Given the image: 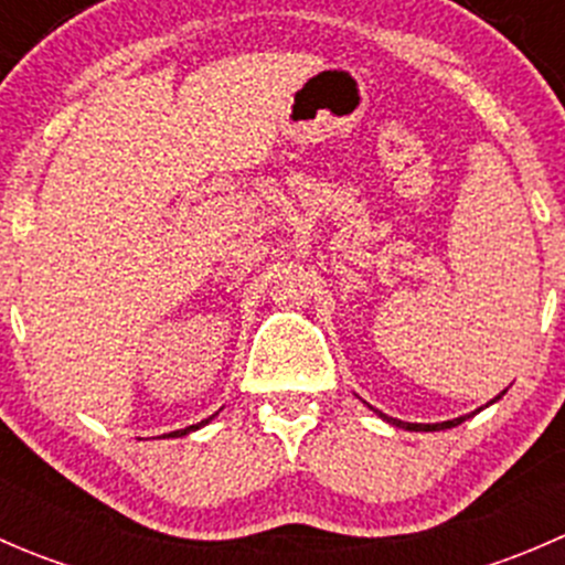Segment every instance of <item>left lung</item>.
Here are the masks:
<instances>
[{
  "label": "left lung",
  "instance_id": "obj_1",
  "mask_svg": "<svg viewBox=\"0 0 565 565\" xmlns=\"http://www.w3.org/2000/svg\"><path fill=\"white\" fill-rule=\"evenodd\" d=\"M505 393V391H503ZM503 393H500V396H503ZM500 396H494L492 402H498ZM489 402V404H492ZM478 413V409H476ZM380 418L383 420H388V424H393V426H398V429H407V431H440V429H451V426H459L461 420H467L470 418V415H461V418H454V420H443V424H404V420H396V418H388V415H383V413H377Z\"/></svg>",
  "mask_w": 565,
  "mask_h": 565
}]
</instances>
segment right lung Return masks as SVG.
<instances>
[{
  "label": "right lung",
  "instance_id": "add662e5",
  "mask_svg": "<svg viewBox=\"0 0 565 565\" xmlns=\"http://www.w3.org/2000/svg\"><path fill=\"white\" fill-rule=\"evenodd\" d=\"M215 415H218V413H215ZM215 415H210V418L199 420V424H193V426H185V429H177V431H172V435H163V437H182V435H188V431H196V429H202V426H204V424H210V420H213Z\"/></svg>",
  "mask_w": 565,
  "mask_h": 565
}]
</instances>
